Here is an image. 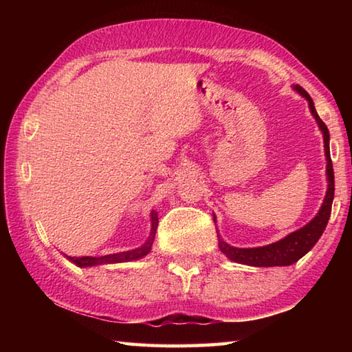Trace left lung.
<instances>
[{
	"label": "left lung",
	"instance_id": "1",
	"mask_svg": "<svg viewBox=\"0 0 352 352\" xmlns=\"http://www.w3.org/2000/svg\"><path fill=\"white\" fill-rule=\"evenodd\" d=\"M294 90L300 93L302 98L307 100L309 109H311L312 116L317 121L318 127L323 133L324 140V153H326V175H327V189L323 204H321L318 212L315 214V217L307 222L305 226H301L300 230L294 231V233L287 234L278 242L269 243L264 247H254V248H239L233 247L230 243H226L220 234L219 237V248L226 258L237 264H245L252 267H287L295 264L296 261H300L302 256L309 253L312 250L315 243L323 234V231L327 225V220L331 217V208L333 200V169L331 162V153H329V130H327L326 124L321 121L317 110H315L314 100L309 96L305 88L300 85H294ZM214 216V214H212ZM214 222H216V216H214Z\"/></svg>",
	"mask_w": 352,
	"mask_h": 352
}]
</instances>
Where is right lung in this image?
<instances>
[{"label":"right lung","mask_w":352,"mask_h":352,"mask_svg":"<svg viewBox=\"0 0 352 352\" xmlns=\"http://www.w3.org/2000/svg\"><path fill=\"white\" fill-rule=\"evenodd\" d=\"M151 234H148L147 241L142 243L141 247L135 248V250H129V252H121V253H113V254H105V256H67V258L76 264L80 269H85V267H94V265H104V264H119V262H130V261H136L144 258L146 254L151 253L152 250V243L155 239V233H157L158 228V212L152 210L151 211Z\"/></svg>","instance_id":"1"}]
</instances>
